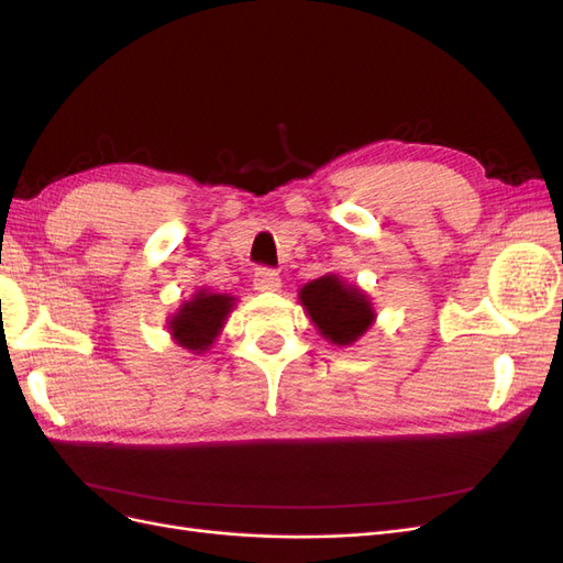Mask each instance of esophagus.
<instances>
[{"label":"esophagus","mask_w":563,"mask_h":563,"mask_svg":"<svg viewBox=\"0 0 563 563\" xmlns=\"http://www.w3.org/2000/svg\"><path fill=\"white\" fill-rule=\"evenodd\" d=\"M253 286L258 288V291H277V288L282 286L279 272L272 267H258L253 275Z\"/></svg>","instance_id":"1"}]
</instances>
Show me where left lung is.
Returning <instances> with one entry per match:
<instances>
[{
  "label": "left lung",
  "instance_id": "left-lung-1",
  "mask_svg": "<svg viewBox=\"0 0 563 563\" xmlns=\"http://www.w3.org/2000/svg\"><path fill=\"white\" fill-rule=\"evenodd\" d=\"M300 300L321 335L335 345H352L373 321V308L366 296L333 275L305 284Z\"/></svg>",
  "mask_w": 563,
  "mask_h": 563
}]
</instances>
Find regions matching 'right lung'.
Returning a JSON list of instances; mask_svg holds the SVG:
<instances>
[{
    "instance_id": "1",
    "label": "right lung",
    "mask_w": 563,
    "mask_h": 563,
    "mask_svg": "<svg viewBox=\"0 0 563 563\" xmlns=\"http://www.w3.org/2000/svg\"><path fill=\"white\" fill-rule=\"evenodd\" d=\"M232 296H220L199 291L190 302H185L180 312L172 319V335L178 345L192 352H207L225 323L232 310Z\"/></svg>"
}]
</instances>
